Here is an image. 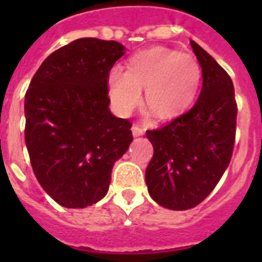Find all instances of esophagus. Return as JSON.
<instances>
[{"instance_id":"34e87169","label":"esophagus","mask_w":262,"mask_h":262,"mask_svg":"<svg viewBox=\"0 0 262 262\" xmlns=\"http://www.w3.org/2000/svg\"><path fill=\"white\" fill-rule=\"evenodd\" d=\"M132 135L135 136V137H140V136L144 135V129H141L140 126H133L132 127Z\"/></svg>"}]
</instances>
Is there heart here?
Returning <instances> with one entry per match:
<instances>
[{
  "label": "heart",
  "instance_id": "obj_1",
  "mask_svg": "<svg viewBox=\"0 0 262 262\" xmlns=\"http://www.w3.org/2000/svg\"><path fill=\"white\" fill-rule=\"evenodd\" d=\"M203 81V71L193 57L166 47H152L127 59L126 72L113 68L107 90L115 110L129 115L144 104L159 121H172L194 104Z\"/></svg>",
  "mask_w": 262,
  "mask_h": 262
}]
</instances>
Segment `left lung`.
Here are the masks:
<instances>
[{"instance_id":"1","label":"left lung","mask_w":262,"mask_h":262,"mask_svg":"<svg viewBox=\"0 0 262 262\" xmlns=\"http://www.w3.org/2000/svg\"><path fill=\"white\" fill-rule=\"evenodd\" d=\"M203 71V90L186 114L148 130L154 156L145 170L151 199L160 207L186 211L208 197L230 164L235 140V92L230 76L190 40Z\"/></svg>"}]
</instances>
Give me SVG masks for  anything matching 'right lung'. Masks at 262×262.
<instances>
[{
    "label": "right lung",
    "instance_id": "add662e5",
    "mask_svg": "<svg viewBox=\"0 0 262 262\" xmlns=\"http://www.w3.org/2000/svg\"><path fill=\"white\" fill-rule=\"evenodd\" d=\"M115 40L80 38L47 57L24 100L26 145L43 190L65 208L107 194L111 171L133 141L110 111L107 75L123 54Z\"/></svg>",
    "mask_w": 262,
    "mask_h": 262
}]
</instances>
